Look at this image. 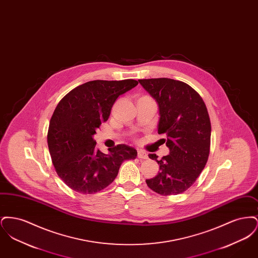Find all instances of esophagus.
<instances>
[{"label":"esophagus","instance_id":"obj_1","mask_svg":"<svg viewBox=\"0 0 258 258\" xmlns=\"http://www.w3.org/2000/svg\"><path fill=\"white\" fill-rule=\"evenodd\" d=\"M137 157H138V159H141V160H147V153L145 151H143V150H138Z\"/></svg>","mask_w":258,"mask_h":258}]
</instances>
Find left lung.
Listing matches in <instances>:
<instances>
[{"mask_svg":"<svg viewBox=\"0 0 258 258\" xmlns=\"http://www.w3.org/2000/svg\"><path fill=\"white\" fill-rule=\"evenodd\" d=\"M139 83L159 104V135H166L170 153L158 160L160 172L146 180L160 196H176L189 188L204 169L211 145V122L200 95L186 83L170 78L140 79Z\"/></svg>","mask_w":258,"mask_h":258,"instance_id":"left-lung-1","label":"left lung"}]
</instances>
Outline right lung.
Returning <instances> with one entry per match:
<instances>
[{"label":"right lung","mask_w":258,"mask_h":258,"mask_svg":"<svg viewBox=\"0 0 258 258\" xmlns=\"http://www.w3.org/2000/svg\"><path fill=\"white\" fill-rule=\"evenodd\" d=\"M138 84L134 79L94 80L61 98L50 119L47 143L52 163L69 187L84 195L104 189L115 180L123 160H135V148L120 144L105 155L93 139L110 116L120 95Z\"/></svg>","instance_id":"right-lung-1"}]
</instances>
